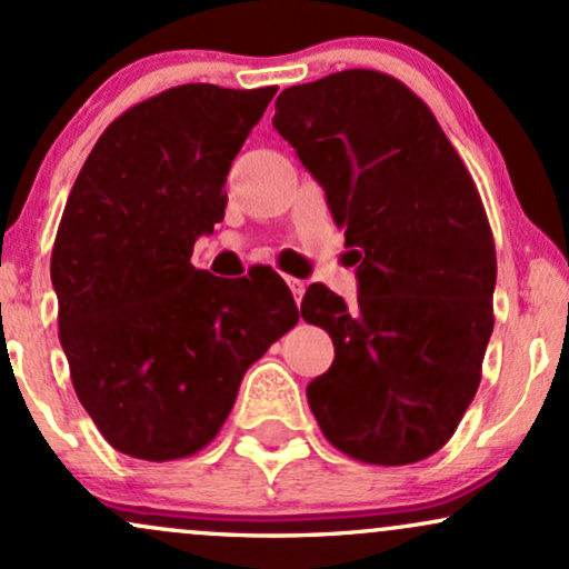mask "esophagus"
<instances>
[{"instance_id":"esophagus-1","label":"esophagus","mask_w":569,"mask_h":569,"mask_svg":"<svg viewBox=\"0 0 569 569\" xmlns=\"http://www.w3.org/2000/svg\"><path fill=\"white\" fill-rule=\"evenodd\" d=\"M286 283H289V289H291V293H293V299H302V293H305V289H307V283L305 280H299V278H286Z\"/></svg>"}]
</instances>
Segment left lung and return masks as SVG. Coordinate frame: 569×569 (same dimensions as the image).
I'll return each instance as SVG.
<instances>
[{"mask_svg": "<svg viewBox=\"0 0 569 569\" xmlns=\"http://www.w3.org/2000/svg\"><path fill=\"white\" fill-rule=\"evenodd\" d=\"M272 126L356 248L358 302L312 283L302 318L335 363L307 403L339 452L409 466L452 439L481 382L498 278L479 189L422 98L348 69L286 88Z\"/></svg>", "mask_w": 569, "mask_h": 569, "instance_id": "8db88e82", "label": "left lung"}]
</instances>
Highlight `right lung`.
<instances>
[{
  "label": "right lung",
  "instance_id": "add662e5",
  "mask_svg": "<svg viewBox=\"0 0 569 569\" xmlns=\"http://www.w3.org/2000/svg\"><path fill=\"white\" fill-rule=\"evenodd\" d=\"M278 88L189 82L130 107L71 187L50 278L77 398L117 452L166 462L224 426L240 380L299 321L272 267L194 270L234 154Z\"/></svg>",
  "mask_w": 569,
  "mask_h": 569
}]
</instances>
